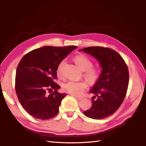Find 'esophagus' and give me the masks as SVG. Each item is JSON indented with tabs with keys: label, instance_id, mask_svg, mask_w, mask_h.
I'll return each instance as SVG.
<instances>
[{
	"label": "esophagus",
	"instance_id": "obj_1",
	"mask_svg": "<svg viewBox=\"0 0 146 146\" xmlns=\"http://www.w3.org/2000/svg\"><path fill=\"white\" fill-rule=\"evenodd\" d=\"M75 98L76 99V100H82L83 98L82 97H76V96H75Z\"/></svg>",
	"mask_w": 146,
	"mask_h": 146
}]
</instances>
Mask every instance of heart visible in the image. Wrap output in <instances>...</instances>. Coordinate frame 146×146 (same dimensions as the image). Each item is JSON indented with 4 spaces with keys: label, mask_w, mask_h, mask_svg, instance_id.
<instances>
[{
    "label": "heart",
    "mask_w": 146,
    "mask_h": 146,
    "mask_svg": "<svg viewBox=\"0 0 146 146\" xmlns=\"http://www.w3.org/2000/svg\"><path fill=\"white\" fill-rule=\"evenodd\" d=\"M74 61L80 69L84 71L83 76L87 81L94 84L100 79L102 75V70L100 67L94 66L93 61L84 54H78L74 58ZM66 61L62 60L58 65L56 73L60 76L62 73V69ZM87 88V83L85 81L73 82L69 81L63 85V89L64 92L74 95H80Z\"/></svg>",
    "instance_id": "obj_1"
}]
</instances>
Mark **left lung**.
I'll return each mask as SVG.
<instances>
[{
  "label": "left lung",
  "instance_id": "left-lung-1",
  "mask_svg": "<svg viewBox=\"0 0 146 146\" xmlns=\"http://www.w3.org/2000/svg\"><path fill=\"white\" fill-rule=\"evenodd\" d=\"M83 51L97 59L102 68L98 81L90 90L92 107L85 115L102 119L115 112L124 100L129 85L128 67L122 57L113 49L102 46L84 48Z\"/></svg>",
  "mask_w": 146,
  "mask_h": 146
}]
</instances>
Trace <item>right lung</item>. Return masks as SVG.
Listing matches in <instances>:
<instances>
[{
	"label": "right lung",
	"instance_id": "add662e5",
	"mask_svg": "<svg viewBox=\"0 0 146 146\" xmlns=\"http://www.w3.org/2000/svg\"><path fill=\"white\" fill-rule=\"evenodd\" d=\"M76 48L75 46H44L22 58L15 74V89L21 105L32 117L48 120L58 114L61 102L66 94L57 90L60 86L54 82L56 69L59 63Z\"/></svg>",
	"mask_w": 146,
	"mask_h": 146
}]
</instances>
